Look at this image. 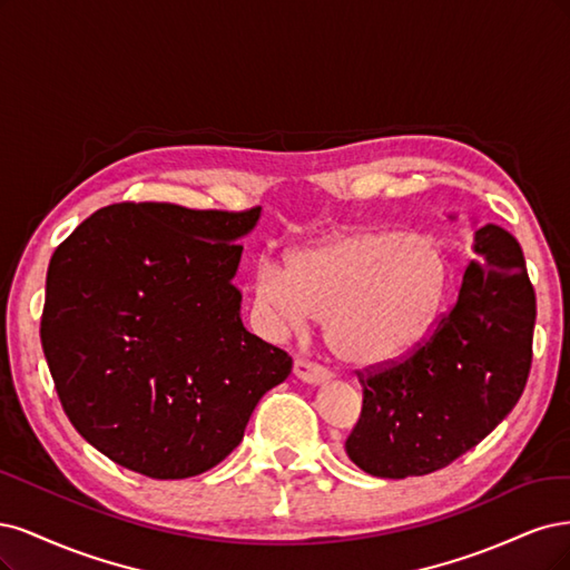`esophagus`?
Listing matches in <instances>:
<instances>
[{
    "instance_id": "1",
    "label": "esophagus",
    "mask_w": 570,
    "mask_h": 570,
    "mask_svg": "<svg viewBox=\"0 0 570 570\" xmlns=\"http://www.w3.org/2000/svg\"><path fill=\"white\" fill-rule=\"evenodd\" d=\"M293 374H296L307 385H322L332 379V374H328L324 366H320L315 362H307V360H296V364H293Z\"/></svg>"
}]
</instances>
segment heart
<instances>
[{
    "label": "heart",
    "instance_id": "obj_1",
    "mask_svg": "<svg viewBox=\"0 0 570 570\" xmlns=\"http://www.w3.org/2000/svg\"><path fill=\"white\" fill-rule=\"evenodd\" d=\"M448 286V255L431 236L355 229L263 263L255 303L286 328L326 320L341 362L372 370L410 355L431 328Z\"/></svg>",
    "mask_w": 570,
    "mask_h": 570
}]
</instances>
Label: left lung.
I'll list each match as a JSON object with an SVG mask.
<instances>
[{
	"label": "left lung",
	"instance_id": "8db88e82",
	"mask_svg": "<svg viewBox=\"0 0 570 570\" xmlns=\"http://www.w3.org/2000/svg\"><path fill=\"white\" fill-rule=\"evenodd\" d=\"M473 255L435 332L410 357L360 379L362 414L345 452L362 471L433 473L479 445L519 402L535 328L523 250L507 229L483 225Z\"/></svg>",
	"mask_w": 570,
	"mask_h": 570
}]
</instances>
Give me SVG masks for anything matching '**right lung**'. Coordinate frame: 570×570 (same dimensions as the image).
I'll return each mask as SVG.
<instances>
[{
	"label": "right lung",
	"mask_w": 570,
	"mask_h": 570,
	"mask_svg": "<svg viewBox=\"0 0 570 570\" xmlns=\"http://www.w3.org/2000/svg\"><path fill=\"white\" fill-rule=\"evenodd\" d=\"M261 213L116 204L53 250L45 357L70 424L111 462L158 481L204 473L291 374L246 332L234 286Z\"/></svg>",
	"instance_id": "obj_1"
}]
</instances>
